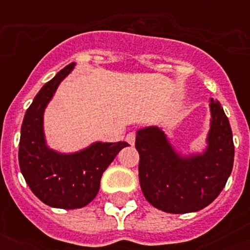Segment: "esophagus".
I'll use <instances>...</instances> for the list:
<instances>
[{
  "instance_id": "1",
  "label": "esophagus",
  "mask_w": 250,
  "mask_h": 250,
  "mask_svg": "<svg viewBox=\"0 0 250 250\" xmlns=\"http://www.w3.org/2000/svg\"><path fill=\"white\" fill-rule=\"evenodd\" d=\"M135 140H136V133L135 132H129L127 136H125V141L128 143V144L133 145L135 144Z\"/></svg>"
}]
</instances>
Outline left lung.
<instances>
[{"instance_id":"left-lung-1","label":"left lung","mask_w":250,"mask_h":250,"mask_svg":"<svg viewBox=\"0 0 250 250\" xmlns=\"http://www.w3.org/2000/svg\"><path fill=\"white\" fill-rule=\"evenodd\" d=\"M211 125L202 154L179 156L158 127L139 129V179L145 198L172 214L198 211L218 197L233 166L232 131L218 101L210 100Z\"/></svg>"}]
</instances>
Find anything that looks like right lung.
Listing matches in <instances>:
<instances>
[{"mask_svg": "<svg viewBox=\"0 0 250 250\" xmlns=\"http://www.w3.org/2000/svg\"><path fill=\"white\" fill-rule=\"evenodd\" d=\"M75 63L62 68L36 94L21 123L19 166L36 197L52 208L78 209L88 205L98 193L104 171L125 146V141L94 143L84 150L61 154L45 144L42 115L57 86Z\"/></svg>", "mask_w": 250, "mask_h": 250, "instance_id": "1", "label": "right lung"}]
</instances>
